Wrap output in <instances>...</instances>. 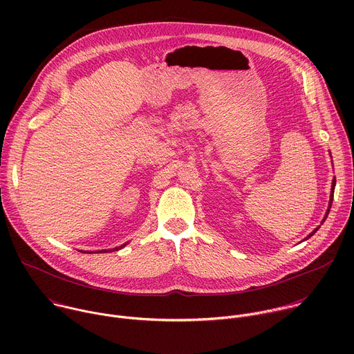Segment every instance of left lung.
<instances>
[{
    "mask_svg": "<svg viewBox=\"0 0 354 354\" xmlns=\"http://www.w3.org/2000/svg\"><path fill=\"white\" fill-rule=\"evenodd\" d=\"M335 185H336V179H333V180H332V189H330V200H329V209H328V212H326V214H325V218L322 220V223L326 220V217H328V214H329V210H330V206H332V200H333V192H335ZM318 228H319V227H318ZM318 228H315V230H314V231H313V232H311V234H310L307 238L313 236V235H314V234L318 231Z\"/></svg>",
    "mask_w": 354,
    "mask_h": 354,
    "instance_id": "1",
    "label": "left lung"
}]
</instances>
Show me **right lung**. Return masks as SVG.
Instances as JSON below:
<instances>
[{"label": "right lung", "instance_id": "right-lung-1", "mask_svg": "<svg viewBox=\"0 0 354 354\" xmlns=\"http://www.w3.org/2000/svg\"><path fill=\"white\" fill-rule=\"evenodd\" d=\"M124 245H126V243H124ZM124 245H122V246H119V248H113V249H108V250H106V249H104V250H100V252H111V250H119V249H122V248H123V246H124Z\"/></svg>", "mask_w": 354, "mask_h": 354}]
</instances>
